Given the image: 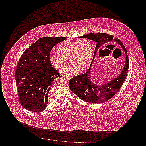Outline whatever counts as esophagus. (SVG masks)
Here are the masks:
<instances>
[{
    "label": "esophagus",
    "instance_id": "34e87169",
    "mask_svg": "<svg viewBox=\"0 0 146 146\" xmlns=\"http://www.w3.org/2000/svg\"><path fill=\"white\" fill-rule=\"evenodd\" d=\"M72 78V76H66V78L67 79H70V78Z\"/></svg>",
    "mask_w": 146,
    "mask_h": 146
}]
</instances>
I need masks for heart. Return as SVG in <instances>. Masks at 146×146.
I'll list each match as a JSON object with an SVG mask.
<instances>
[{"label": "heart", "mask_w": 146, "mask_h": 146, "mask_svg": "<svg viewBox=\"0 0 146 146\" xmlns=\"http://www.w3.org/2000/svg\"><path fill=\"white\" fill-rule=\"evenodd\" d=\"M58 53L49 55V61L56 69H62L67 61L62 73L68 76L75 74L79 70H85L89 66L93 54V45L90 40L82 39L77 41L66 40L57 48Z\"/></svg>", "instance_id": "b5f03b06"}]
</instances>
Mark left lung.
<instances>
[{"label":"left lung","mask_w":146,"mask_h":146,"mask_svg":"<svg viewBox=\"0 0 146 146\" xmlns=\"http://www.w3.org/2000/svg\"><path fill=\"white\" fill-rule=\"evenodd\" d=\"M79 38H85L95 42L96 45L89 70L85 73L70 79L69 80V87L70 90L85 102L92 104L103 103L113 97L125 82L129 64L126 50L123 44L117 38H114V36L107 33H89ZM114 42L118 43L125 52L126 58L125 67L121 73L111 81L102 85L95 84L90 79V67L94 58L100 49L105 44Z\"/></svg>","instance_id":"left-lung-1"}]
</instances>
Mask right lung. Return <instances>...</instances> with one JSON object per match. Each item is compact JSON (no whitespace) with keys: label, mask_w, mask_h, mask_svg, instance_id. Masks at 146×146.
<instances>
[{"label":"right lung","mask_w":146,"mask_h":146,"mask_svg":"<svg viewBox=\"0 0 146 146\" xmlns=\"http://www.w3.org/2000/svg\"><path fill=\"white\" fill-rule=\"evenodd\" d=\"M66 39L41 38L21 56L15 78L20 104L27 110L40 113L46 108L52 83L56 78L61 76L50 62L49 55L56 45Z\"/></svg>","instance_id":"1"}]
</instances>
